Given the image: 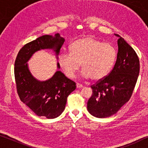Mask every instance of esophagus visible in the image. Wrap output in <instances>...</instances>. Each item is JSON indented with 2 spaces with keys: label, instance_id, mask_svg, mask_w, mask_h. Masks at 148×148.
<instances>
[{
  "label": "esophagus",
  "instance_id": "obj_1",
  "mask_svg": "<svg viewBox=\"0 0 148 148\" xmlns=\"http://www.w3.org/2000/svg\"><path fill=\"white\" fill-rule=\"evenodd\" d=\"M76 86H77V88H83V85L82 84H76Z\"/></svg>",
  "mask_w": 148,
  "mask_h": 148
}]
</instances>
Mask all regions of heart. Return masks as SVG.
<instances>
[{
    "mask_svg": "<svg viewBox=\"0 0 148 148\" xmlns=\"http://www.w3.org/2000/svg\"><path fill=\"white\" fill-rule=\"evenodd\" d=\"M69 50L70 54L63 52L58 57L60 67L69 78L74 77L82 64L84 78L102 79L110 73L117 56L114 46L103 43L92 36H86L73 42Z\"/></svg>",
    "mask_w": 148,
    "mask_h": 148,
    "instance_id": "1",
    "label": "heart"
}]
</instances>
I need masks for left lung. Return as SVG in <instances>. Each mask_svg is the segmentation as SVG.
<instances>
[{"label": "left lung", "instance_id": "8db88e82", "mask_svg": "<svg viewBox=\"0 0 148 148\" xmlns=\"http://www.w3.org/2000/svg\"><path fill=\"white\" fill-rule=\"evenodd\" d=\"M114 66L108 75L91 87L87 108L92 116L106 118L116 114L133 94L139 73V60L133 48L121 37Z\"/></svg>", "mask_w": 148, "mask_h": 148}]
</instances>
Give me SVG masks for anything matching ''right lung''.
<instances>
[{
  "label": "right lung",
  "instance_id": "right-lung-1",
  "mask_svg": "<svg viewBox=\"0 0 148 148\" xmlns=\"http://www.w3.org/2000/svg\"><path fill=\"white\" fill-rule=\"evenodd\" d=\"M64 38L59 34L54 36L44 35L25 44L18 53L15 62V78L20 100L36 115L47 119L60 116L65 108L66 100L76 89V84L59 71L52 77L40 81L31 73L27 62L35 52L41 50H52L56 59L63 45Z\"/></svg>",
  "mask_w": 148,
  "mask_h": 148
}]
</instances>
